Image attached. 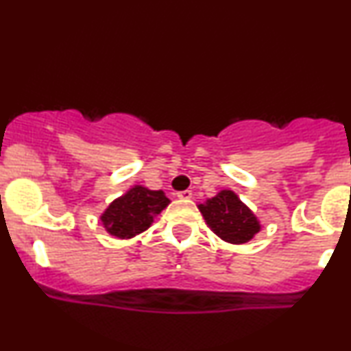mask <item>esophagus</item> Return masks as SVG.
Here are the masks:
<instances>
[{
    "label": "esophagus",
    "mask_w": 351,
    "mask_h": 351,
    "mask_svg": "<svg viewBox=\"0 0 351 351\" xmlns=\"http://www.w3.org/2000/svg\"><path fill=\"white\" fill-rule=\"evenodd\" d=\"M191 197H193V193L189 191V189H186V191H181V193H178V199L188 201V199H191Z\"/></svg>",
    "instance_id": "34e87169"
}]
</instances>
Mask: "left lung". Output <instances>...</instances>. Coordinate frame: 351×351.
I'll return each mask as SVG.
<instances>
[{"instance_id": "left-lung-1", "label": "left lung", "mask_w": 351, "mask_h": 351, "mask_svg": "<svg viewBox=\"0 0 351 351\" xmlns=\"http://www.w3.org/2000/svg\"><path fill=\"white\" fill-rule=\"evenodd\" d=\"M197 208L210 230L223 242L247 243L261 230L258 217L230 189H222Z\"/></svg>"}]
</instances>
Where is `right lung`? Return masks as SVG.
<instances>
[{
    "mask_svg": "<svg viewBox=\"0 0 351 351\" xmlns=\"http://www.w3.org/2000/svg\"><path fill=\"white\" fill-rule=\"evenodd\" d=\"M170 204L163 191H154L135 184L114 199L101 214V222L108 234L117 239H132L154 223V219Z\"/></svg>",
    "mask_w": 351,
    "mask_h": 351,
    "instance_id": "1",
    "label": "right lung"
}]
</instances>
